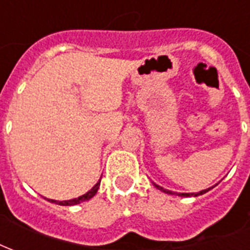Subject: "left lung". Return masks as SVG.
<instances>
[{
	"instance_id": "8db88e82",
	"label": "left lung",
	"mask_w": 250,
	"mask_h": 250,
	"mask_svg": "<svg viewBox=\"0 0 250 250\" xmlns=\"http://www.w3.org/2000/svg\"><path fill=\"white\" fill-rule=\"evenodd\" d=\"M153 185L157 188L158 190L167 193V194H174V196H180V197H192V196L193 197H197V196H201V194H205L207 192H209V190H210V189H213V188L216 187L217 184H216V185H213V187L208 188V189H204V190H201V192H197V193H177V192H172V190H167V189H164L163 187H160V185H157V184H154V183H153Z\"/></svg>"
}]
</instances>
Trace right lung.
<instances>
[{"instance_id":"add662e5","label":"right lung","mask_w":250,"mask_h":250,"mask_svg":"<svg viewBox=\"0 0 250 250\" xmlns=\"http://www.w3.org/2000/svg\"><path fill=\"white\" fill-rule=\"evenodd\" d=\"M100 183H101V180L98 181L94 187L89 190V192H86L85 194H83V196H80V197L77 198H72V200H65V201H57V200H50V198H48V201L53 202V204H58V205H62V207H72V205H77V204H81V202L83 201H87V200H90L92 197H94L96 196V193H97L98 188H100Z\"/></svg>"}]
</instances>
